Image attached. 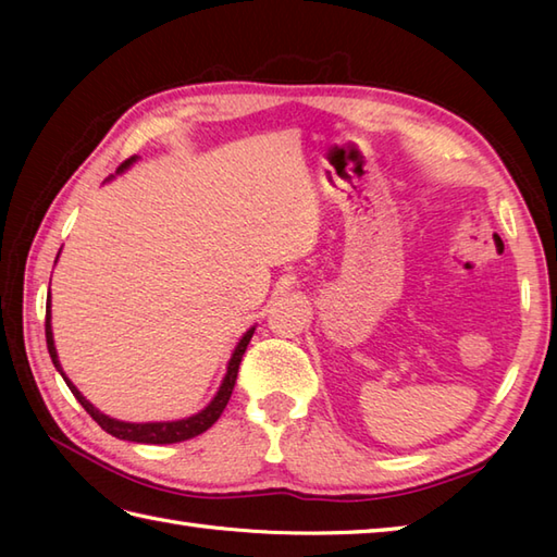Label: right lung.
I'll return each instance as SVG.
<instances>
[{"label":"right lung","mask_w":557,"mask_h":557,"mask_svg":"<svg viewBox=\"0 0 557 557\" xmlns=\"http://www.w3.org/2000/svg\"><path fill=\"white\" fill-rule=\"evenodd\" d=\"M138 158H128L120 170H116V174H122L124 170L132 168V164L136 162ZM110 180H114V176H110ZM108 180V182H110ZM59 258V253H57ZM52 306H50V297H47V315H45V337H47V349H50V357H52V363L54 369L62 373L64 383L69 385L71 393H74V397L81 401V407L86 409L92 419L98 421V425L102 431H108L110 435L120 437V441H132V443H146V445H172V443H182V441H188V437H196L203 431H208L212 423H215L220 419V413L224 411V407H227V401L232 397V389H234V383H236V373H239V363H242V357L244 351L248 347V342H251L253 337V327H248L244 337L236 342V347L232 351V357L227 361V373H224L222 383L218 387L215 397H212L208 405L191 413V417L186 419H174V421H146V423H134V421H120V419H112L108 417V413H102L92 401H88L86 397L81 395V389L69 381L62 363H59V357H57V347H54V335H52Z\"/></svg>","instance_id":"right-lung-1"}]
</instances>
